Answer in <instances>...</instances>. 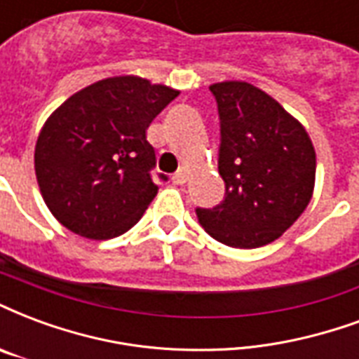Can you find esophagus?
Listing matches in <instances>:
<instances>
[{
	"label": "esophagus",
	"mask_w": 359,
	"mask_h": 359,
	"mask_svg": "<svg viewBox=\"0 0 359 359\" xmlns=\"http://www.w3.org/2000/svg\"><path fill=\"white\" fill-rule=\"evenodd\" d=\"M187 180H188V169H184V167L172 175V182H175V184H184Z\"/></svg>",
	"instance_id": "esophagus-1"
}]
</instances>
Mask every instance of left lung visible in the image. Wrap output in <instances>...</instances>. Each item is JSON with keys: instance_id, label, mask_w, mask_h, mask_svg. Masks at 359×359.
Masks as SVG:
<instances>
[{"instance_id": "obj_1", "label": "left lung", "mask_w": 359, "mask_h": 359, "mask_svg": "<svg viewBox=\"0 0 359 359\" xmlns=\"http://www.w3.org/2000/svg\"><path fill=\"white\" fill-rule=\"evenodd\" d=\"M220 118L219 172L226 194L196 209L209 236L255 249L278 240L312 200L316 150L306 129L283 106L247 81L213 83Z\"/></svg>"}]
</instances>
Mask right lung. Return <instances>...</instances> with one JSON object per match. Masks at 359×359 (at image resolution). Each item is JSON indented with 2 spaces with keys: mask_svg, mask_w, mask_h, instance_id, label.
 Masks as SVG:
<instances>
[{
  "mask_svg": "<svg viewBox=\"0 0 359 359\" xmlns=\"http://www.w3.org/2000/svg\"><path fill=\"white\" fill-rule=\"evenodd\" d=\"M177 89L114 76L74 93L39 131L34 167L53 217L89 240L121 236L158 194L146 129ZM161 179H165L161 175Z\"/></svg>",
  "mask_w": 359,
  "mask_h": 359,
  "instance_id": "add662e5",
  "label": "right lung"
}]
</instances>
